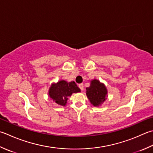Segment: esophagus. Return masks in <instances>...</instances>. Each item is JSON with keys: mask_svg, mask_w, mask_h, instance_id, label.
I'll use <instances>...</instances> for the list:
<instances>
[{"mask_svg": "<svg viewBox=\"0 0 153 153\" xmlns=\"http://www.w3.org/2000/svg\"><path fill=\"white\" fill-rule=\"evenodd\" d=\"M79 89H81L82 91H83V89H84V88H83V83H79V84L78 85Z\"/></svg>", "mask_w": 153, "mask_h": 153, "instance_id": "esophagus-1", "label": "esophagus"}]
</instances>
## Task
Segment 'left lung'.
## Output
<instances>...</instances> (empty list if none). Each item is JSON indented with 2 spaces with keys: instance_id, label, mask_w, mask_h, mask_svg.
<instances>
[{
  "instance_id": "left-lung-1",
  "label": "left lung",
  "mask_w": 153,
  "mask_h": 153,
  "mask_svg": "<svg viewBox=\"0 0 153 153\" xmlns=\"http://www.w3.org/2000/svg\"><path fill=\"white\" fill-rule=\"evenodd\" d=\"M107 91L103 83L98 80L91 81V85L86 88V95L94 106H99L106 100Z\"/></svg>"
}]
</instances>
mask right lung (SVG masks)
<instances>
[{
    "mask_svg": "<svg viewBox=\"0 0 153 153\" xmlns=\"http://www.w3.org/2000/svg\"><path fill=\"white\" fill-rule=\"evenodd\" d=\"M79 91L80 89L74 82L68 83L64 80H62L51 86L49 95L57 104L64 106L67 103L68 97L71 96L73 93Z\"/></svg>",
    "mask_w": 153,
    "mask_h": 153,
    "instance_id": "right-lung-1",
    "label": "right lung"
}]
</instances>
